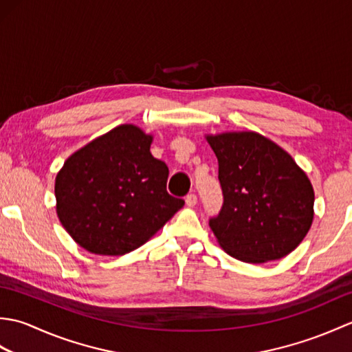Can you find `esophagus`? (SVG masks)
<instances>
[{
    "mask_svg": "<svg viewBox=\"0 0 352 352\" xmlns=\"http://www.w3.org/2000/svg\"><path fill=\"white\" fill-rule=\"evenodd\" d=\"M198 203V198L195 193H189L188 197H186V204H188L189 207H195Z\"/></svg>",
    "mask_w": 352,
    "mask_h": 352,
    "instance_id": "34e87169",
    "label": "esophagus"
}]
</instances>
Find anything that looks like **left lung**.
Here are the masks:
<instances>
[{
  "instance_id": "1",
  "label": "left lung",
  "mask_w": 352,
  "mask_h": 352,
  "mask_svg": "<svg viewBox=\"0 0 352 352\" xmlns=\"http://www.w3.org/2000/svg\"><path fill=\"white\" fill-rule=\"evenodd\" d=\"M223 193L210 226L221 248L245 263L286 257L311 227L315 190L292 155L256 131L207 134Z\"/></svg>"
}]
</instances>
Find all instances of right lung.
<instances>
[{"mask_svg":"<svg viewBox=\"0 0 352 352\" xmlns=\"http://www.w3.org/2000/svg\"><path fill=\"white\" fill-rule=\"evenodd\" d=\"M153 134L122 124L68 157L54 184L58 221L81 248L124 256L148 242L184 206L166 190L169 169Z\"/></svg>","mask_w":352,"mask_h":352,"instance_id":"add662e5","label":"right lung"}]
</instances>
